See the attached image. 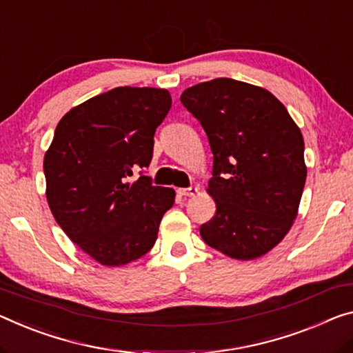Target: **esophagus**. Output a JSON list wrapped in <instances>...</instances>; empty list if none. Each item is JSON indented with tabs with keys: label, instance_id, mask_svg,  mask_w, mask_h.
<instances>
[{
	"label": "esophagus",
	"instance_id": "34e87169",
	"mask_svg": "<svg viewBox=\"0 0 353 353\" xmlns=\"http://www.w3.org/2000/svg\"><path fill=\"white\" fill-rule=\"evenodd\" d=\"M199 192L197 188H183V189H178V194L184 195V197H194L195 194Z\"/></svg>",
	"mask_w": 353,
	"mask_h": 353
}]
</instances>
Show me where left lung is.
<instances>
[{
    "mask_svg": "<svg viewBox=\"0 0 353 353\" xmlns=\"http://www.w3.org/2000/svg\"><path fill=\"white\" fill-rule=\"evenodd\" d=\"M180 99L213 153L207 192L216 213L200 235L232 259L263 256L298 214L307 173L300 128L268 90L233 79L194 85Z\"/></svg>",
    "mask_w": 353,
    "mask_h": 353,
    "instance_id": "left-lung-1",
    "label": "left lung"
}]
</instances>
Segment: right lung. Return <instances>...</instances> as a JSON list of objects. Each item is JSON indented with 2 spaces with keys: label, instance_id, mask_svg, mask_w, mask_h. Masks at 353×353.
I'll return each instance as SVG.
<instances>
[{
  "label": "right lung",
  "instance_id": "obj_1",
  "mask_svg": "<svg viewBox=\"0 0 353 353\" xmlns=\"http://www.w3.org/2000/svg\"><path fill=\"white\" fill-rule=\"evenodd\" d=\"M172 107L162 88L118 86L70 108L44 156L46 195L53 218L85 254L105 267L140 259L154 246L172 188L140 175L154 132Z\"/></svg>",
  "mask_w": 353,
  "mask_h": 353
}]
</instances>
